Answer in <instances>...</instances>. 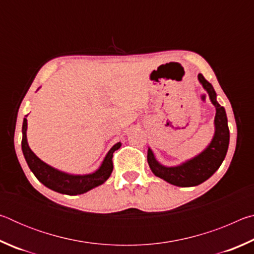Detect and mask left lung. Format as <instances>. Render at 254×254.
<instances>
[{
    "label": "left lung",
    "instance_id": "8db88e82",
    "mask_svg": "<svg viewBox=\"0 0 254 254\" xmlns=\"http://www.w3.org/2000/svg\"><path fill=\"white\" fill-rule=\"evenodd\" d=\"M198 80L203 85L205 91L207 92L210 102L216 109L214 120L215 133L207 148L198 156L175 167H166L161 165L160 162L157 161L152 150L150 148L148 149V163L152 173L157 177L178 187L197 186L207 180L220 168L226 156L227 149H229L230 130L227 127L225 109L217 103L216 93H215L212 84L208 83L201 74H198Z\"/></svg>",
    "mask_w": 254,
    "mask_h": 254
}]
</instances>
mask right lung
Masks as SVG:
<instances>
[{"instance_id":"right-lung-1","label":"right lung","mask_w":254,"mask_h":254,"mask_svg":"<svg viewBox=\"0 0 254 254\" xmlns=\"http://www.w3.org/2000/svg\"><path fill=\"white\" fill-rule=\"evenodd\" d=\"M28 115H25L27 118ZM23 120L22 126V152L27 161L30 170L32 171L33 175L36 176L37 179L40 183L48 187L51 190H55L60 194L66 195H80L84 192L91 190L100 185L104 184L113 171V158L114 151L121 147V142H118L113 147L103 160L102 165L100 166L95 173L87 174V175H71L64 173L58 169L54 168L49 165H47L41 159L38 158L36 154L30 149L27 140V128L28 123L27 119Z\"/></svg>"}]
</instances>
